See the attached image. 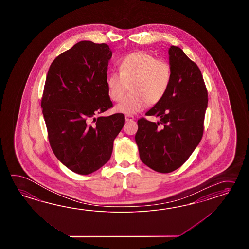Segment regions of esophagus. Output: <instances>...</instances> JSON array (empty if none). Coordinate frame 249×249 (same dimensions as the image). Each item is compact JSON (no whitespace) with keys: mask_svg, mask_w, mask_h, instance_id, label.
Returning <instances> with one entry per match:
<instances>
[{"mask_svg":"<svg viewBox=\"0 0 249 249\" xmlns=\"http://www.w3.org/2000/svg\"><path fill=\"white\" fill-rule=\"evenodd\" d=\"M132 120H134V117L131 116V115H126V116H125V121H127V122L132 121Z\"/></svg>","mask_w":249,"mask_h":249,"instance_id":"34e87169","label":"esophagus"}]
</instances>
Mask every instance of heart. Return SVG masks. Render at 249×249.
Returning <instances> with one entry per match:
<instances>
[{
    "mask_svg": "<svg viewBox=\"0 0 249 249\" xmlns=\"http://www.w3.org/2000/svg\"><path fill=\"white\" fill-rule=\"evenodd\" d=\"M119 73L112 72L107 77V87L112 101H122L130 86V94L117 105V111L135 114L146 104L152 106L166 94L172 80V67L168 61L156 58L150 53H130L119 63Z\"/></svg>",
    "mask_w": 249,
    "mask_h": 249,
    "instance_id": "obj_1",
    "label": "heart"
}]
</instances>
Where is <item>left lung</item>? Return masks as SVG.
Segmentation results:
<instances>
[{
    "instance_id": "left-lung-1",
    "label": "left lung",
    "mask_w": 249,
    "mask_h": 249,
    "mask_svg": "<svg viewBox=\"0 0 249 249\" xmlns=\"http://www.w3.org/2000/svg\"><path fill=\"white\" fill-rule=\"evenodd\" d=\"M172 80L164 98L138 120L135 142L140 159L149 168L167 174L178 169L201 141L207 90L201 71L180 48L168 51Z\"/></svg>"
}]
</instances>
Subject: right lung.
<instances>
[{
  "mask_svg": "<svg viewBox=\"0 0 249 249\" xmlns=\"http://www.w3.org/2000/svg\"><path fill=\"white\" fill-rule=\"evenodd\" d=\"M112 52L81 41L58 55L48 71L41 107L53 153L69 169L90 175L111 157L124 124L121 113L96 117L113 107L107 87Z\"/></svg>",
  "mask_w": 249,
  "mask_h": 249,
  "instance_id": "add662e5",
  "label": "right lung"
}]
</instances>
